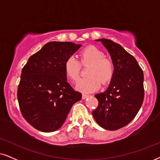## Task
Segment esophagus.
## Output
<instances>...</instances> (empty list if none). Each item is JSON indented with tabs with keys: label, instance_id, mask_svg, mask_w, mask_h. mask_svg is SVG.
Wrapping results in <instances>:
<instances>
[{
	"label": "esophagus",
	"instance_id": "obj_1",
	"mask_svg": "<svg viewBox=\"0 0 160 160\" xmlns=\"http://www.w3.org/2000/svg\"><path fill=\"white\" fill-rule=\"evenodd\" d=\"M89 96V95L88 94H82V98L83 99V100H85V99H86L87 98H88V97Z\"/></svg>",
	"mask_w": 160,
	"mask_h": 160
}]
</instances>
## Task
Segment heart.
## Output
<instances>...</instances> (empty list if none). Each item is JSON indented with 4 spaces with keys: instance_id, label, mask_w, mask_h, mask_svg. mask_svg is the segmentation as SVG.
I'll list each match as a JSON object with an SVG mask.
<instances>
[{
    "instance_id": "1",
    "label": "heart",
    "mask_w": 160,
    "mask_h": 160,
    "mask_svg": "<svg viewBox=\"0 0 160 160\" xmlns=\"http://www.w3.org/2000/svg\"><path fill=\"white\" fill-rule=\"evenodd\" d=\"M80 63L90 65L87 72L88 78L82 79L77 84V88L82 92H92L99 89L101 82L107 84L112 80L114 73L112 60L106 58L103 52L94 46H88L80 52V62L73 56H69L64 62L66 76L72 81L80 78Z\"/></svg>"
}]
</instances>
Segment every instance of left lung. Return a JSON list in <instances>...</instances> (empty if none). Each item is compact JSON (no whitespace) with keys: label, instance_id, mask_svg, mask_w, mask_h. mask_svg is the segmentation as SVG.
<instances>
[{"label":"left lung","instance_id":"8db88e82","mask_svg":"<svg viewBox=\"0 0 160 160\" xmlns=\"http://www.w3.org/2000/svg\"><path fill=\"white\" fill-rule=\"evenodd\" d=\"M100 41L114 64V76L106 92L95 94L98 106L92 112L94 120L106 130L115 131L134 120L144 100L143 72L136 59L112 40Z\"/></svg>","mask_w":160,"mask_h":160}]
</instances>
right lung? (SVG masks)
I'll return each instance as SVG.
<instances>
[{"label":"right lung","mask_w":160,"mask_h":160,"mask_svg":"<svg viewBox=\"0 0 160 160\" xmlns=\"http://www.w3.org/2000/svg\"><path fill=\"white\" fill-rule=\"evenodd\" d=\"M82 45L48 42L32 55L23 66L18 88V100L23 118L43 132L57 131L65 122L82 94L67 82L64 62Z\"/></svg>","instance_id":"1"}]
</instances>
